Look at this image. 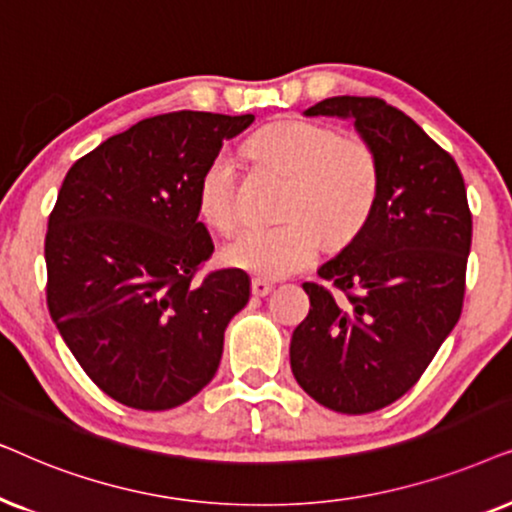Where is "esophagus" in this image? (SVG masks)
Masks as SVG:
<instances>
[{
	"instance_id": "1",
	"label": "esophagus",
	"mask_w": 512,
	"mask_h": 512,
	"mask_svg": "<svg viewBox=\"0 0 512 512\" xmlns=\"http://www.w3.org/2000/svg\"><path fill=\"white\" fill-rule=\"evenodd\" d=\"M274 283L267 281V278H252V295L255 297H267Z\"/></svg>"
}]
</instances>
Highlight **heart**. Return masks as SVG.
<instances>
[{
	"instance_id": "heart-1",
	"label": "heart",
	"mask_w": 512,
	"mask_h": 512,
	"mask_svg": "<svg viewBox=\"0 0 512 512\" xmlns=\"http://www.w3.org/2000/svg\"><path fill=\"white\" fill-rule=\"evenodd\" d=\"M250 154L288 177L281 203L285 220L231 238L222 248L227 267L264 278L290 276L316 260L320 236L344 245L370 220L379 196V163L363 140L342 138L316 121H281L250 140ZM196 201L210 227H236V161L229 152H217L203 168Z\"/></svg>"
}]
</instances>
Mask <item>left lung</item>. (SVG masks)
I'll list each match as a JSON object with an SVG mask.
<instances>
[{"label": "left lung", "mask_w": 512, "mask_h": 512, "mask_svg": "<svg viewBox=\"0 0 512 512\" xmlns=\"http://www.w3.org/2000/svg\"><path fill=\"white\" fill-rule=\"evenodd\" d=\"M304 114L353 121L377 156L379 196L360 234L318 269L333 288L302 285L311 309L292 332L290 367L327 410L367 414L410 391L454 330L473 217L456 161L405 112L337 95Z\"/></svg>", "instance_id": "left-lung-1"}]
</instances>
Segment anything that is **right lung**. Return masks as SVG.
<instances>
[{
	"mask_svg": "<svg viewBox=\"0 0 512 512\" xmlns=\"http://www.w3.org/2000/svg\"><path fill=\"white\" fill-rule=\"evenodd\" d=\"M252 121L159 114L67 170L46 231V304L77 363L121 405L170 410L220 367L250 278L243 269L196 278L215 250L196 189L222 142Z\"/></svg>",
	"mask_w": 512,
	"mask_h": 512,
	"instance_id": "right-lung-1",
	"label": "right lung"
}]
</instances>
